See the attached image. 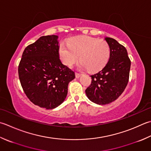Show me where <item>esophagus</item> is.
Returning <instances> with one entry per match:
<instances>
[{"mask_svg": "<svg viewBox=\"0 0 151 151\" xmlns=\"http://www.w3.org/2000/svg\"><path fill=\"white\" fill-rule=\"evenodd\" d=\"M81 75V73H75V76L76 78H79Z\"/></svg>", "mask_w": 151, "mask_h": 151, "instance_id": "obj_1", "label": "esophagus"}]
</instances>
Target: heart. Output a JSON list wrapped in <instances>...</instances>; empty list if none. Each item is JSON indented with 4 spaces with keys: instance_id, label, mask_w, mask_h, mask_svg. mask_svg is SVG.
Here are the masks:
<instances>
[{
    "instance_id": "b5f03b06",
    "label": "heart",
    "mask_w": 151,
    "mask_h": 151,
    "mask_svg": "<svg viewBox=\"0 0 151 151\" xmlns=\"http://www.w3.org/2000/svg\"><path fill=\"white\" fill-rule=\"evenodd\" d=\"M59 55L63 63L73 66L80 55L81 67L90 72L102 69L110 57V47L103 40L88 36L73 38L68 44L61 42L59 46Z\"/></svg>"
}]
</instances>
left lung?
I'll list each match as a JSON object with an SVG mask.
<instances>
[{
  "label": "left lung",
  "instance_id": "8db88e82",
  "mask_svg": "<svg viewBox=\"0 0 151 151\" xmlns=\"http://www.w3.org/2000/svg\"><path fill=\"white\" fill-rule=\"evenodd\" d=\"M110 47V58L106 65L91 75V83L85 90L90 101L99 105L109 104L118 99L129 81L131 61L126 48L114 38L106 37Z\"/></svg>",
  "mask_w": 151,
  "mask_h": 151
}]
</instances>
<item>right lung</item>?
<instances>
[{"label":"right lung","instance_id":"right-lung-1","mask_svg":"<svg viewBox=\"0 0 151 151\" xmlns=\"http://www.w3.org/2000/svg\"><path fill=\"white\" fill-rule=\"evenodd\" d=\"M57 35L40 37L23 52L18 66L21 85L29 100L52 109L61 104L75 72L61 63Z\"/></svg>","mask_w":151,"mask_h":151}]
</instances>
